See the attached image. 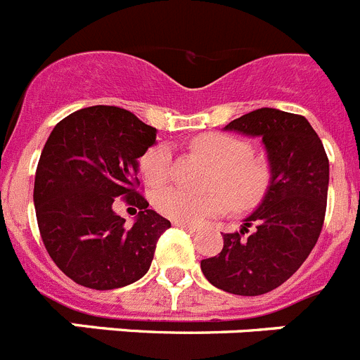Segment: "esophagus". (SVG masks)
<instances>
[{"mask_svg": "<svg viewBox=\"0 0 360 360\" xmlns=\"http://www.w3.org/2000/svg\"><path fill=\"white\" fill-rule=\"evenodd\" d=\"M173 225H174V227L186 229V231H189V232H196V231H198V227H196V225L186 224V221H173Z\"/></svg>", "mask_w": 360, "mask_h": 360, "instance_id": "esophagus-1", "label": "esophagus"}]
</instances>
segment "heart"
Wrapping results in <instances>:
<instances>
[{"label": "heart", "mask_w": 360, "mask_h": 360, "mask_svg": "<svg viewBox=\"0 0 360 360\" xmlns=\"http://www.w3.org/2000/svg\"><path fill=\"white\" fill-rule=\"evenodd\" d=\"M193 149L214 165L211 176L214 191L196 195L182 187L160 189L153 196V203L160 214L174 221L196 225L224 214L227 200L236 211H247L265 198L272 184V165L263 155H254L249 142L229 133L212 131L196 136ZM139 169L148 186H164L173 169V151L169 146L157 144L149 148L139 162Z\"/></svg>", "instance_id": "obj_1"}]
</instances>
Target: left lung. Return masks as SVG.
Here are the masks:
<instances>
[{
    "instance_id": "left-lung-1",
    "label": "left lung",
    "mask_w": 360,
    "mask_h": 360,
    "mask_svg": "<svg viewBox=\"0 0 360 360\" xmlns=\"http://www.w3.org/2000/svg\"><path fill=\"white\" fill-rule=\"evenodd\" d=\"M225 129L262 136L272 184L241 231L224 234L221 252L200 266L216 288L262 295L287 281L316 247L326 212L328 157L303 115L274 108L250 111Z\"/></svg>"
}]
</instances>
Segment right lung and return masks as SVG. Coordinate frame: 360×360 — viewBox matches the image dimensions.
<instances>
[{
    "mask_svg": "<svg viewBox=\"0 0 360 360\" xmlns=\"http://www.w3.org/2000/svg\"><path fill=\"white\" fill-rule=\"evenodd\" d=\"M157 129L117 106H90L57 122L34 184L44 249L70 279L94 290L135 283L149 270L169 219L139 191V158ZM117 198L139 209L133 228L112 212Z\"/></svg>",
    "mask_w": 360,
    "mask_h": 360,
    "instance_id": "add662e5",
    "label": "right lung"
}]
</instances>
